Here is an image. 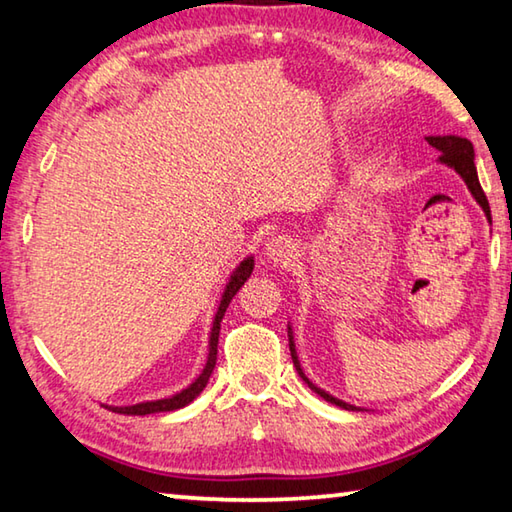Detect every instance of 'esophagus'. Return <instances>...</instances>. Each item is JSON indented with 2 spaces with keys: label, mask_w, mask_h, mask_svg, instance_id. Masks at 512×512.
Masks as SVG:
<instances>
[{
  "label": "esophagus",
  "mask_w": 512,
  "mask_h": 512,
  "mask_svg": "<svg viewBox=\"0 0 512 512\" xmlns=\"http://www.w3.org/2000/svg\"><path fill=\"white\" fill-rule=\"evenodd\" d=\"M264 255L271 259L273 264L287 266L298 257V244L287 235H277L273 239H268V244L264 248Z\"/></svg>",
  "instance_id": "1"
}]
</instances>
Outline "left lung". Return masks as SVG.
Segmentation results:
<instances>
[{
  "label": "left lung",
  "instance_id": "1",
  "mask_svg": "<svg viewBox=\"0 0 512 512\" xmlns=\"http://www.w3.org/2000/svg\"><path fill=\"white\" fill-rule=\"evenodd\" d=\"M427 142L433 146V149L440 151V162L447 164V167H452L458 176H461L465 180L467 189H470L472 196L476 198V203H479L483 207L485 216H488V221L492 223V216H490V205H488V198H485L483 189H481V183H479V176H476V167H474V149H472V142L465 140V137H458V135H443V137H427ZM289 350H291V359H293V366H296L298 375L302 377V381L314 391L316 395L323 397L325 402H332L336 406H341V409L345 411H363L359 409V406H352L348 402L343 400H336L334 395L325 393L323 388H318L316 384H311V381L307 379L305 372H302L300 368V361H298V354H296V343H293V332L289 327Z\"/></svg>",
  "mask_w": 512,
  "mask_h": 512
}]
</instances>
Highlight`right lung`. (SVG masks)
I'll use <instances>...</instances> for the list:
<instances>
[{
    "instance_id": "1",
    "label": "right lung",
    "mask_w": 512,
    "mask_h": 512,
    "mask_svg": "<svg viewBox=\"0 0 512 512\" xmlns=\"http://www.w3.org/2000/svg\"><path fill=\"white\" fill-rule=\"evenodd\" d=\"M253 266H255V259L253 257H246L244 262H241L235 271H232L228 284H225V291L221 296L219 302V309H216V316H214V323H212V332H210V354H207V363L201 375H198L192 384L183 391L171 395V397H164V400H153V402H140V404H133V406H108L110 411L115 413H124V415H149V413H164V411H176V409H183L189 402H194L198 395L203 393V388L207 386V381H210L212 370L216 366V345H219V329H221V320L225 309H228L230 300L237 296V291L244 287V282L253 273Z\"/></svg>"
}]
</instances>
